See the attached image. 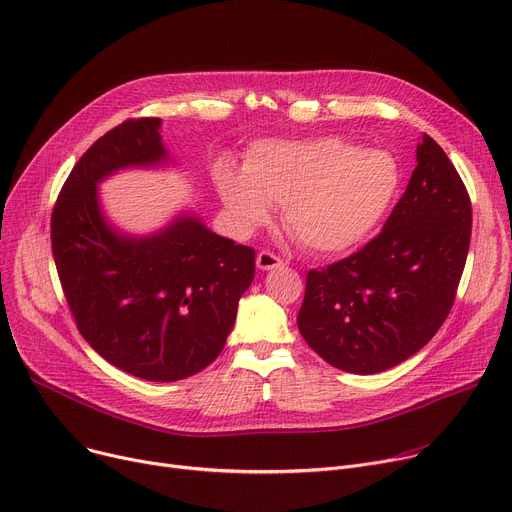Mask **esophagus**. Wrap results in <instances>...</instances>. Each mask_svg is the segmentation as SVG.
I'll list each match as a JSON object with an SVG mask.
<instances>
[{
  "label": "esophagus",
  "mask_w": 512,
  "mask_h": 512,
  "mask_svg": "<svg viewBox=\"0 0 512 512\" xmlns=\"http://www.w3.org/2000/svg\"><path fill=\"white\" fill-rule=\"evenodd\" d=\"M256 266H258L260 270H270V268L283 266V260H281L277 254H272V252H268V250H262V252H258V256H256Z\"/></svg>",
  "instance_id": "34e87169"
}]
</instances>
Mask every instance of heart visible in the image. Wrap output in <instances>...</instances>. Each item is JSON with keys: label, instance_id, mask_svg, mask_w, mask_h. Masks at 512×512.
Instances as JSON below:
<instances>
[{"label": "heart", "instance_id": "b5f03b06", "mask_svg": "<svg viewBox=\"0 0 512 512\" xmlns=\"http://www.w3.org/2000/svg\"><path fill=\"white\" fill-rule=\"evenodd\" d=\"M215 180L242 231L264 225L274 205L305 250L338 254L377 227L398 192L400 168L387 151L340 137L260 141L246 157L244 174L221 164Z\"/></svg>", "mask_w": 512, "mask_h": 512}]
</instances>
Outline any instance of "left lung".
<instances>
[{
	"instance_id": "1",
	"label": "left lung",
	"mask_w": 512,
	"mask_h": 512,
	"mask_svg": "<svg viewBox=\"0 0 512 512\" xmlns=\"http://www.w3.org/2000/svg\"><path fill=\"white\" fill-rule=\"evenodd\" d=\"M383 229L361 250L309 270L303 340L336 369L371 375L412 357L447 320L471 238L467 188L428 135Z\"/></svg>"
}]
</instances>
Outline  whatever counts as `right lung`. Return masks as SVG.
Here are the masks:
<instances>
[{"label": "right lung", "mask_w": 512, "mask_h": 512, "mask_svg": "<svg viewBox=\"0 0 512 512\" xmlns=\"http://www.w3.org/2000/svg\"><path fill=\"white\" fill-rule=\"evenodd\" d=\"M160 123L129 119L80 157L57 196L51 246L75 326L98 355L147 381H178L219 357L256 252L190 215L141 240L108 227L96 184L164 162Z\"/></svg>", "instance_id": "obj_1"}]
</instances>
